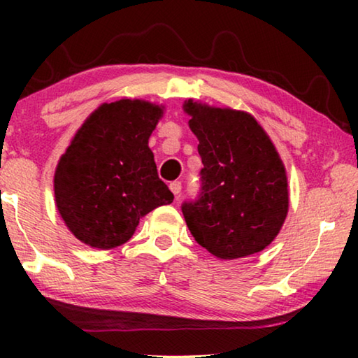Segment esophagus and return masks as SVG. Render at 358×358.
<instances>
[{"label": "esophagus", "instance_id": "34e87169", "mask_svg": "<svg viewBox=\"0 0 358 358\" xmlns=\"http://www.w3.org/2000/svg\"><path fill=\"white\" fill-rule=\"evenodd\" d=\"M169 187H171V191L175 194V196H178V194L181 192V183H180V181H172V183L169 185Z\"/></svg>", "mask_w": 358, "mask_h": 358}]
</instances>
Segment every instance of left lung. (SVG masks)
I'll list each match as a JSON object with an SVG mask.
<instances>
[{
	"instance_id": "left-lung-1",
	"label": "left lung",
	"mask_w": 358,
	"mask_h": 358,
	"mask_svg": "<svg viewBox=\"0 0 358 358\" xmlns=\"http://www.w3.org/2000/svg\"><path fill=\"white\" fill-rule=\"evenodd\" d=\"M202 157L201 192L181 205L192 237L217 259L262 251L289 210L286 169L250 113L185 102Z\"/></svg>"
}]
</instances>
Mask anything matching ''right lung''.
<instances>
[{"label": "right lung", "instance_id": "obj_1", "mask_svg": "<svg viewBox=\"0 0 358 358\" xmlns=\"http://www.w3.org/2000/svg\"><path fill=\"white\" fill-rule=\"evenodd\" d=\"M161 117L159 106L120 99L96 108L72 138L53 187L59 215L82 243L117 248L132 237L142 216L172 203L148 147Z\"/></svg>", "mask_w": 358, "mask_h": 358}]
</instances>
